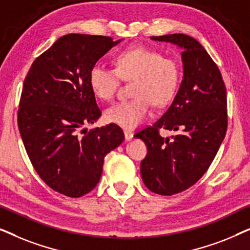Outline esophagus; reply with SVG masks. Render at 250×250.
<instances>
[{"instance_id":"esophagus-1","label":"esophagus","mask_w":250,"mask_h":250,"mask_svg":"<svg viewBox=\"0 0 250 250\" xmlns=\"http://www.w3.org/2000/svg\"><path fill=\"white\" fill-rule=\"evenodd\" d=\"M124 135H125L126 141H129V140H132L133 136H134V133H133L132 131H128V129H125Z\"/></svg>"}]
</instances>
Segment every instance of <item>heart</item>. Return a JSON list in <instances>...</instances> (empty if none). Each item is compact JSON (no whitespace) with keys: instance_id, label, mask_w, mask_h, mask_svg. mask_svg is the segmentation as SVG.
Wrapping results in <instances>:
<instances>
[{"instance_id":"heart-1","label":"heart","mask_w":250,"mask_h":250,"mask_svg":"<svg viewBox=\"0 0 250 250\" xmlns=\"http://www.w3.org/2000/svg\"><path fill=\"white\" fill-rule=\"evenodd\" d=\"M116 69L95 63L88 73V83L95 97L104 101L115 97L123 81L132 82L128 101L118 102L105 110L109 123L134 128L149 116V104L164 107L179 90L182 70L173 58H166L145 46L129 47L116 57Z\"/></svg>"}]
</instances>
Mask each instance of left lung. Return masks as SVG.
Returning a JSON list of instances; mask_svg holds the SVG:
<instances>
[{"mask_svg":"<svg viewBox=\"0 0 250 250\" xmlns=\"http://www.w3.org/2000/svg\"><path fill=\"white\" fill-rule=\"evenodd\" d=\"M151 40L182 49L183 80L165 114L134 136L148 148L140 168L143 183L157 194L172 196L192 187L216 156L228 128L227 88L216 63L193 37L170 34ZM160 129L174 134L163 138Z\"/></svg>","mask_w":250,"mask_h":250,"instance_id":"8db88e82","label":"left lung"}]
</instances>
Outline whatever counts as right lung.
Listing matches in <instances>:
<instances>
[{
    "instance_id": "obj_1",
    "label": "right lung",
    "mask_w": 250,
    "mask_h": 250,
    "mask_svg": "<svg viewBox=\"0 0 250 250\" xmlns=\"http://www.w3.org/2000/svg\"><path fill=\"white\" fill-rule=\"evenodd\" d=\"M121 41L68 34L36 58L23 82L18 127L27 155L41 179L67 197L93 190L105 155L124 141L116 124L84 128L101 116L88 73Z\"/></svg>"
}]
</instances>
